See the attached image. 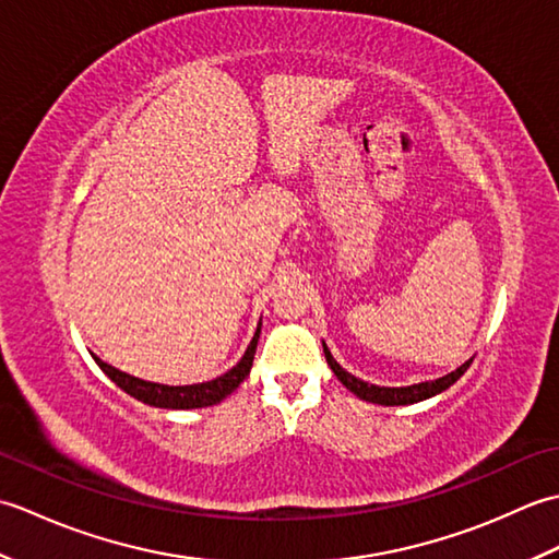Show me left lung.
<instances>
[{
	"label": "left lung",
	"mask_w": 559,
	"mask_h": 559,
	"mask_svg": "<svg viewBox=\"0 0 559 559\" xmlns=\"http://www.w3.org/2000/svg\"><path fill=\"white\" fill-rule=\"evenodd\" d=\"M322 346H324L326 362H329L331 370H334V374L338 377V382L346 386L348 391H353V394L358 399L370 401V403H379V406H408V403H418V401L442 394V391L454 384L456 379L463 372H466L468 365H471V360L463 362L461 367H456L454 372H449L447 377H439V379H435V382H420V384H413V386H377V384H367V382H362V379L353 377L350 372L343 370V367L334 360V355H331V350L326 348V343H322Z\"/></svg>",
	"instance_id": "1"
}]
</instances>
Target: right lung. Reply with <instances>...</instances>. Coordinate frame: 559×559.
I'll return each instance as SVG.
<instances>
[{
    "instance_id": "add662e5",
    "label": "right lung",
    "mask_w": 559,
    "mask_h": 559,
    "mask_svg": "<svg viewBox=\"0 0 559 559\" xmlns=\"http://www.w3.org/2000/svg\"><path fill=\"white\" fill-rule=\"evenodd\" d=\"M261 324L257 326L254 338L249 341V346L242 355V360L237 362L233 370L225 374L211 379V382L201 384H189V386H168V384H156V382H144V379L132 377L127 372H120L117 367L103 362L98 355H93V360L98 362L100 370L108 374L112 382L127 391L129 396H134L141 403H148V406L156 408H173V411H189V408H206L213 403H221L225 396H230L233 391L242 384V379L252 370L254 353H257V341H259Z\"/></svg>"
}]
</instances>
